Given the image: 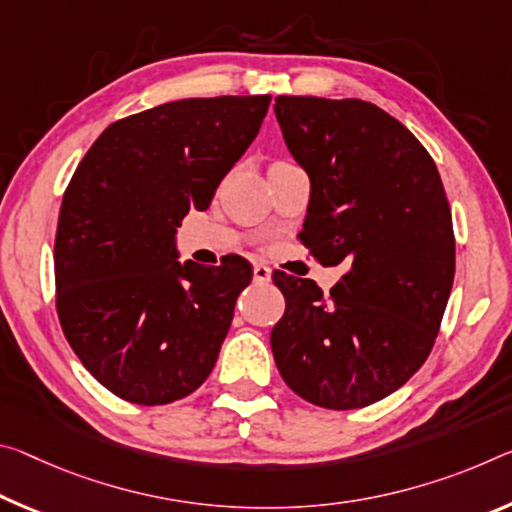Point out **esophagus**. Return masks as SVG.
Wrapping results in <instances>:
<instances>
[{"mask_svg":"<svg viewBox=\"0 0 512 512\" xmlns=\"http://www.w3.org/2000/svg\"><path fill=\"white\" fill-rule=\"evenodd\" d=\"M253 278L257 285H269L271 282V269L266 264H255L253 266Z\"/></svg>","mask_w":512,"mask_h":512,"instance_id":"34e87169","label":"esophagus"}]
</instances>
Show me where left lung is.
Returning a JSON list of instances; mask_svg holds the SVG:
<instances>
[{"label": "left lung", "mask_w": 512, "mask_h": 512, "mask_svg": "<svg viewBox=\"0 0 512 512\" xmlns=\"http://www.w3.org/2000/svg\"><path fill=\"white\" fill-rule=\"evenodd\" d=\"M273 109L312 182L300 239L346 266L330 296L273 275L287 300L273 358L300 399L364 408L408 383L435 344L456 273L449 202L431 154L376 104L280 95Z\"/></svg>", "instance_id": "left-lung-1"}]
</instances>
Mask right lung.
<instances>
[{
  "instance_id": "1",
  "label": "right lung",
  "mask_w": 512,
  "mask_h": 512,
  "mask_svg": "<svg viewBox=\"0 0 512 512\" xmlns=\"http://www.w3.org/2000/svg\"><path fill=\"white\" fill-rule=\"evenodd\" d=\"M271 95L189 97L100 134L63 193L56 312L81 364L120 399L166 405L205 383L250 285L246 259L180 262L177 227L207 209Z\"/></svg>"
}]
</instances>
